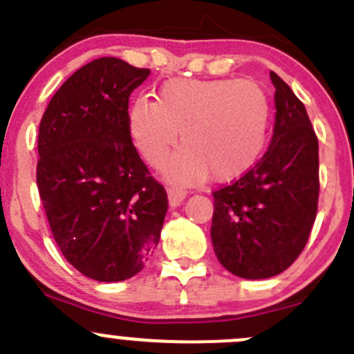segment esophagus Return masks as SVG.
Instances as JSON below:
<instances>
[{"label": "esophagus", "instance_id": "34e87169", "mask_svg": "<svg viewBox=\"0 0 354 354\" xmlns=\"http://www.w3.org/2000/svg\"><path fill=\"white\" fill-rule=\"evenodd\" d=\"M185 196H187V192L182 191V189L178 187H172L169 189V203L172 208H176V206H180L182 203H184Z\"/></svg>", "mask_w": 354, "mask_h": 354}]
</instances>
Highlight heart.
<instances>
[{"label": "heart", "instance_id": "obj_1", "mask_svg": "<svg viewBox=\"0 0 354 354\" xmlns=\"http://www.w3.org/2000/svg\"><path fill=\"white\" fill-rule=\"evenodd\" d=\"M129 132L151 167H162L180 139L185 145L167 165V177L191 184L244 176L257 163L270 124V100L253 80L170 79L158 97H138L129 108Z\"/></svg>", "mask_w": 354, "mask_h": 354}]
</instances>
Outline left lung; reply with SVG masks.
Returning <instances> with one entry per match:
<instances>
[{
  "instance_id": "8db88e82",
  "label": "left lung",
  "mask_w": 354,
  "mask_h": 354,
  "mask_svg": "<svg viewBox=\"0 0 354 354\" xmlns=\"http://www.w3.org/2000/svg\"><path fill=\"white\" fill-rule=\"evenodd\" d=\"M274 134L267 153L239 180L213 192L212 243L230 274L268 279L299 257L317 216L318 139L306 108L270 72Z\"/></svg>"
}]
</instances>
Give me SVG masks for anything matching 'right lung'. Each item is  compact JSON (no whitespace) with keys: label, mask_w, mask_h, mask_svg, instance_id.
<instances>
[{"label":"right lung","mask_w":354,"mask_h":354,"mask_svg":"<svg viewBox=\"0 0 354 354\" xmlns=\"http://www.w3.org/2000/svg\"><path fill=\"white\" fill-rule=\"evenodd\" d=\"M148 75L94 59L63 82L39 125L37 187L51 232L66 261L100 282L142 270L169 208L129 132V96Z\"/></svg>","instance_id":"1"}]
</instances>
